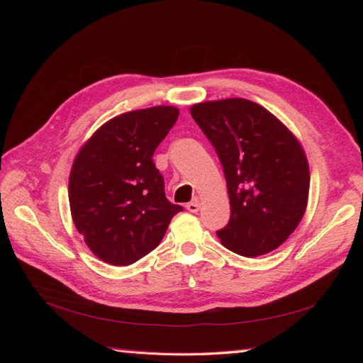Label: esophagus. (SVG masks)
I'll return each instance as SVG.
<instances>
[{
  "label": "esophagus",
  "instance_id": "34e87169",
  "mask_svg": "<svg viewBox=\"0 0 363 363\" xmlns=\"http://www.w3.org/2000/svg\"><path fill=\"white\" fill-rule=\"evenodd\" d=\"M199 206H201V204H199L198 199H195V201H190V203L187 204V211L191 212V213H196V212L199 211Z\"/></svg>",
  "mask_w": 363,
  "mask_h": 363
}]
</instances>
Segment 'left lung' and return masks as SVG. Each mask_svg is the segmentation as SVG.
Instances as JSON below:
<instances>
[{
  "mask_svg": "<svg viewBox=\"0 0 363 363\" xmlns=\"http://www.w3.org/2000/svg\"><path fill=\"white\" fill-rule=\"evenodd\" d=\"M191 117L218 154L230 203L217 230L228 250L256 257L281 246L307 207L311 173L303 146L265 107L243 98L195 104Z\"/></svg>",
  "mask_w": 363,
  "mask_h": 363,
  "instance_id": "1",
  "label": "left lung"
}]
</instances>
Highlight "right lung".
Segmentation results:
<instances>
[{
    "instance_id": "obj_1",
    "label": "right lung",
    "mask_w": 363,
    "mask_h": 363,
    "mask_svg": "<svg viewBox=\"0 0 363 363\" xmlns=\"http://www.w3.org/2000/svg\"><path fill=\"white\" fill-rule=\"evenodd\" d=\"M179 111L156 106L109 120L76 154L68 182L73 223L90 251L126 267L164 238L181 206L165 196L152 154Z\"/></svg>"
}]
</instances>
